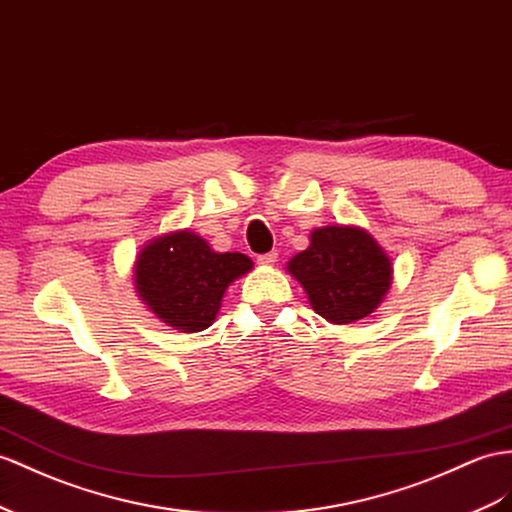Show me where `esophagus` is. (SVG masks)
<instances>
[{
    "instance_id": "34e87169",
    "label": "esophagus",
    "mask_w": 512,
    "mask_h": 512,
    "mask_svg": "<svg viewBox=\"0 0 512 512\" xmlns=\"http://www.w3.org/2000/svg\"><path fill=\"white\" fill-rule=\"evenodd\" d=\"M277 257H279V255L272 251V253H266V255H259V257H257V261H259L261 266H272L274 261H277Z\"/></svg>"
}]
</instances>
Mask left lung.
Wrapping results in <instances>:
<instances>
[{
  "instance_id": "obj_1",
  "label": "left lung",
  "mask_w": 512,
  "mask_h": 512,
  "mask_svg": "<svg viewBox=\"0 0 512 512\" xmlns=\"http://www.w3.org/2000/svg\"><path fill=\"white\" fill-rule=\"evenodd\" d=\"M313 311L333 324L357 322L381 305L391 285V259L359 227L311 231L307 251L287 261Z\"/></svg>"
}]
</instances>
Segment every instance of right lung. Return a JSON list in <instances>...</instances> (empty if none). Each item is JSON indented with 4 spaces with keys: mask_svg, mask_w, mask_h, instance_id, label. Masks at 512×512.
I'll return each mask as SVG.
<instances>
[{
    "mask_svg": "<svg viewBox=\"0 0 512 512\" xmlns=\"http://www.w3.org/2000/svg\"><path fill=\"white\" fill-rule=\"evenodd\" d=\"M253 268L242 253H216L201 235L173 231L136 259V290L157 318L181 333L212 326L227 287Z\"/></svg>",
    "mask_w": 512,
    "mask_h": 512,
    "instance_id": "right-lung-1",
    "label": "right lung"
}]
</instances>
